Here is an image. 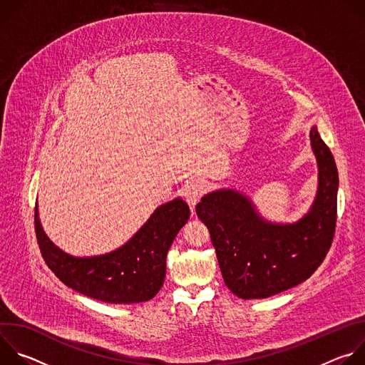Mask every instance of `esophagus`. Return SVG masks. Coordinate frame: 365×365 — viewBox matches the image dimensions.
<instances>
[{
  "label": "esophagus",
  "instance_id": "1",
  "mask_svg": "<svg viewBox=\"0 0 365 365\" xmlns=\"http://www.w3.org/2000/svg\"><path fill=\"white\" fill-rule=\"evenodd\" d=\"M205 190H206V183L203 180H193L183 186V189H182L183 196H185L186 202L189 203V206L192 207V211H193L195 205L200 200Z\"/></svg>",
  "mask_w": 365,
  "mask_h": 365
}]
</instances>
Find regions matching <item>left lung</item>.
<instances>
[{
	"mask_svg": "<svg viewBox=\"0 0 365 365\" xmlns=\"http://www.w3.org/2000/svg\"><path fill=\"white\" fill-rule=\"evenodd\" d=\"M318 162V193L294 224H273L232 189L207 193L196 215L207 227L227 287L241 299H266L309 279L325 259L336 227L338 170L318 128L310 130Z\"/></svg>",
	"mask_w": 365,
	"mask_h": 365,
	"instance_id": "8db88e82",
	"label": "left lung"
}]
</instances>
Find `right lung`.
<instances>
[{
    "instance_id": "1",
    "label": "right lung",
    "mask_w": 365,
    "mask_h": 365,
    "mask_svg": "<svg viewBox=\"0 0 365 365\" xmlns=\"http://www.w3.org/2000/svg\"><path fill=\"white\" fill-rule=\"evenodd\" d=\"M189 215L187 203L176 197L159 206L118 250L83 258L63 252L48 240L40 225L37 205L34 228L46 264L62 283L91 299L130 304L150 300L163 286L168 251Z\"/></svg>"
}]
</instances>
